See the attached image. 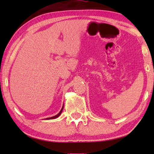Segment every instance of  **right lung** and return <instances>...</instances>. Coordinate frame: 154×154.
Here are the masks:
<instances>
[{
    "label": "right lung",
    "instance_id": "right-lung-1",
    "mask_svg": "<svg viewBox=\"0 0 154 154\" xmlns=\"http://www.w3.org/2000/svg\"><path fill=\"white\" fill-rule=\"evenodd\" d=\"M63 107H62V109H61L60 112H59V113L57 114V115H55V116H52V117H50V118H47V119H45V120H51V119H57V117H59V116H60L61 115V112H62V110H63Z\"/></svg>",
    "mask_w": 154,
    "mask_h": 154
}]
</instances>
